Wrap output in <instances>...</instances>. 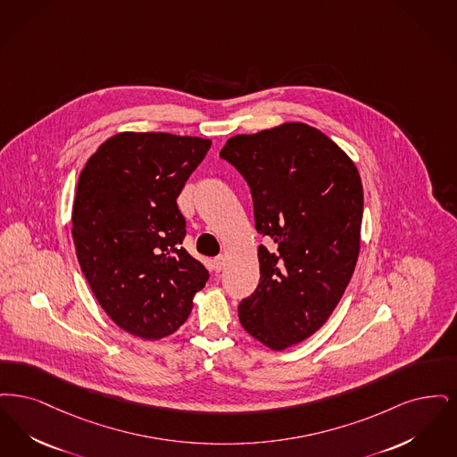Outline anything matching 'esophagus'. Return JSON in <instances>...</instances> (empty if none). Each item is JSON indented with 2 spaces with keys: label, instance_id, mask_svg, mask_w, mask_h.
Here are the masks:
<instances>
[{
  "label": "esophagus",
  "instance_id": "34e87169",
  "mask_svg": "<svg viewBox=\"0 0 457 457\" xmlns=\"http://www.w3.org/2000/svg\"><path fill=\"white\" fill-rule=\"evenodd\" d=\"M225 256H217V258L213 259V268H215V271L220 273L223 268H225Z\"/></svg>",
  "mask_w": 457,
  "mask_h": 457
}]
</instances>
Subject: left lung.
Segmentation results:
<instances>
[{
    "label": "left lung",
    "mask_w": 457,
    "mask_h": 457,
    "mask_svg": "<svg viewBox=\"0 0 457 457\" xmlns=\"http://www.w3.org/2000/svg\"><path fill=\"white\" fill-rule=\"evenodd\" d=\"M220 157L245 179L259 245L258 288L242 328L271 350L312 337L343 297L360 251L363 189L335 141L303 122L228 139Z\"/></svg>",
    "instance_id": "obj_1"
}]
</instances>
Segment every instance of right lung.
<instances>
[{"mask_svg":"<svg viewBox=\"0 0 457 457\" xmlns=\"http://www.w3.org/2000/svg\"><path fill=\"white\" fill-rule=\"evenodd\" d=\"M212 146L170 133H120L81 170L73 204L79 268L102 309L143 339L186 322L208 270L182 247L178 198Z\"/></svg>","mask_w":457,"mask_h":457,"instance_id":"1","label":"right lung"}]
</instances>
